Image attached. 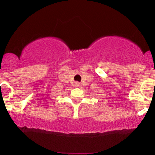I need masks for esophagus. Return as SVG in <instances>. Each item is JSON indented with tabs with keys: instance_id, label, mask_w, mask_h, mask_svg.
<instances>
[{
	"instance_id": "34e87169",
	"label": "esophagus",
	"mask_w": 155,
	"mask_h": 155,
	"mask_svg": "<svg viewBox=\"0 0 155 155\" xmlns=\"http://www.w3.org/2000/svg\"><path fill=\"white\" fill-rule=\"evenodd\" d=\"M75 86H76V87H78V86H79V83H78V82H76V83H75Z\"/></svg>"
}]
</instances>
